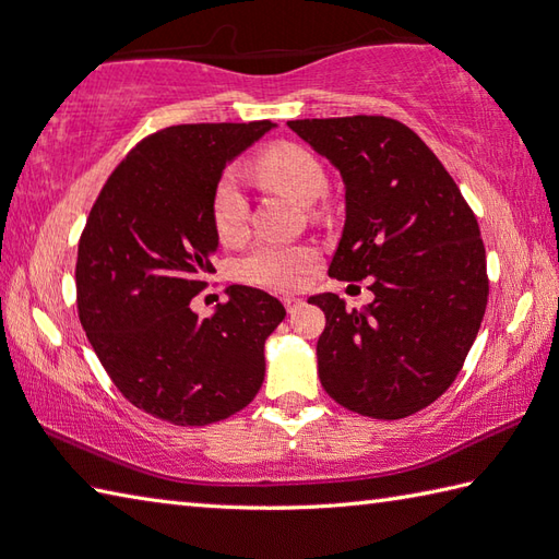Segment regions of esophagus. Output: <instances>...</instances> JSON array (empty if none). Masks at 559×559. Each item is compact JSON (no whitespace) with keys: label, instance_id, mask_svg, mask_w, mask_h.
<instances>
[{"label":"esophagus","instance_id":"1","mask_svg":"<svg viewBox=\"0 0 559 559\" xmlns=\"http://www.w3.org/2000/svg\"><path fill=\"white\" fill-rule=\"evenodd\" d=\"M283 305H286V310H288V314H295L300 310V307L305 305L300 298H290V295H286V298H283Z\"/></svg>","mask_w":559,"mask_h":559}]
</instances>
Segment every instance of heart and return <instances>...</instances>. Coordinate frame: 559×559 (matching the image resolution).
Wrapping results in <instances>:
<instances>
[{"label": "heart", "mask_w": 559, "mask_h": 559, "mask_svg": "<svg viewBox=\"0 0 559 559\" xmlns=\"http://www.w3.org/2000/svg\"><path fill=\"white\" fill-rule=\"evenodd\" d=\"M252 173L261 182L281 189L302 204H312L326 189V170L310 148L295 141H276L259 151ZM247 221V199L240 182L230 173L221 175L211 192V223L221 242L240 240ZM317 264L312 247L264 242L249 252L242 264V278L254 286L293 290L300 288Z\"/></svg>", "instance_id": "1"}]
</instances>
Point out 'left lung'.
Masks as SVG:
<instances>
[{
    "instance_id": "1",
    "label": "left lung",
    "mask_w": 559,
    "mask_h": 559,
    "mask_svg": "<svg viewBox=\"0 0 559 559\" xmlns=\"http://www.w3.org/2000/svg\"><path fill=\"white\" fill-rule=\"evenodd\" d=\"M346 182V225L329 276L370 278L374 300L346 310L312 295L326 326L319 379L343 408L399 420L454 384L488 307V266L476 213L425 141L384 115L293 120Z\"/></svg>"
}]
</instances>
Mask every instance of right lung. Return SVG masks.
<instances>
[{"mask_svg":"<svg viewBox=\"0 0 559 559\" xmlns=\"http://www.w3.org/2000/svg\"><path fill=\"white\" fill-rule=\"evenodd\" d=\"M271 127L177 124L141 139L103 185L79 237L81 326L112 384L153 418L218 423L264 382V341L286 317L283 305L247 286H230V300L209 319L189 302L216 273L213 185Z\"/></svg>","mask_w":559,"mask_h":559,"instance_id":"obj_1","label":"right lung"}]
</instances>
